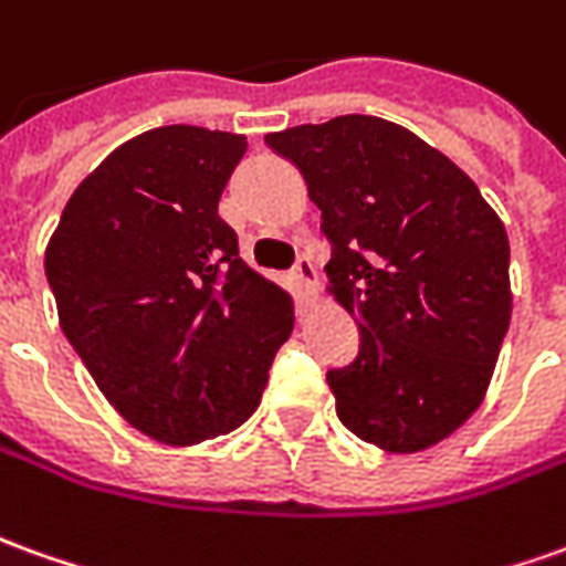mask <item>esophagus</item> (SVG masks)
<instances>
[{"mask_svg": "<svg viewBox=\"0 0 566 566\" xmlns=\"http://www.w3.org/2000/svg\"><path fill=\"white\" fill-rule=\"evenodd\" d=\"M294 279L300 282V287H303L306 294H315V287H318V270H315V263H312L310 256H300V260H296Z\"/></svg>", "mask_w": 566, "mask_h": 566, "instance_id": "1", "label": "esophagus"}]
</instances>
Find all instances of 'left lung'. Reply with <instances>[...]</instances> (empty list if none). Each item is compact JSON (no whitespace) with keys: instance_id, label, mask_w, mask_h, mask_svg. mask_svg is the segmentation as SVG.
I'll use <instances>...</instances> for the list:
<instances>
[{"instance_id":"1","label":"left lung","mask_w":566,"mask_h":566,"mask_svg":"<svg viewBox=\"0 0 566 566\" xmlns=\"http://www.w3.org/2000/svg\"><path fill=\"white\" fill-rule=\"evenodd\" d=\"M306 177L327 294L361 349L327 374L339 422L386 453L444 441L488 395L509 318V235L472 177L413 132L337 116L266 134Z\"/></svg>"}]
</instances>
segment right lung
<instances>
[{
	"label": "right lung",
	"mask_w": 566,
	"mask_h": 566,
	"mask_svg": "<svg viewBox=\"0 0 566 566\" xmlns=\"http://www.w3.org/2000/svg\"><path fill=\"white\" fill-rule=\"evenodd\" d=\"M244 134L165 125L82 180L45 248L57 318L134 429L189 448L260 405L294 300L239 256L217 214Z\"/></svg>",
	"instance_id": "right-lung-1"
}]
</instances>
